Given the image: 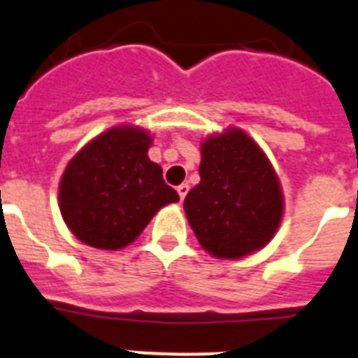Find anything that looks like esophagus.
Listing matches in <instances>:
<instances>
[{
  "label": "esophagus",
  "mask_w": 358,
  "mask_h": 358,
  "mask_svg": "<svg viewBox=\"0 0 358 358\" xmlns=\"http://www.w3.org/2000/svg\"><path fill=\"white\" fill-rule=\"evenodd\" d=\"M176 192H178V195H180V201H184L186 199L187 192H189V186H187V184H180V186L176 187Z\"/></svg>",
  "instance_id": "obj_1"
}]
</instances>
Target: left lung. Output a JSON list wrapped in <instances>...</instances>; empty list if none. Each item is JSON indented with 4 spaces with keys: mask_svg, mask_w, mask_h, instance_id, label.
Returning <instances> with one entry per match:
<instances>
[{
    "mask_svg": "<svg viewBox=\"0 0 358 358\" xmlns=\"http://www.w3.org/2000/svg\"><path fill=\"white\" fill-rule=\"evenodd\" d=\"M199 176L184 210L206 252L218 260H239L273 239L285 195L271 161L252 136L233 125L206 136Z\"/></svg>",
    "mask_w": 358,
    "mask_h": 358,
    "instance_id": "left-lung-1",
    "label": "left lung"
}]
</instances>
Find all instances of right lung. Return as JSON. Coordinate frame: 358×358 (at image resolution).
<instances>
[{"label": "right lung", "instance_id": "obj_1", "mask_svg": "<svg viewBox=\"0 0 358 358\" xmlns=\"http://www.w3.org/2000/svg\"><path fill=\"white\" fill-rule=\"evenodd\" d=\"M150 131L121 123L89 140L68 161L58 182L62 220L81 243L121 250L138 239L163 206L178 193L163 169L148 157Z\"/></svg>", "mask_w": 358, "mask_h": 358}]
</instances>
